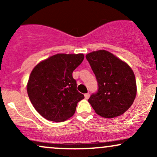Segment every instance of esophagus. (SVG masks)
<instances>
[{
  "instance_id": "obj_1",
  "label": "esophagus",
  "mask_w": 157,
  "mask_h": 157,
  "mask_svg": "<svg viewBox=\"0 0 157 157\" xmlns=\"http://www.w3.org/2000/svg\"><path fill=\"white\" fill-rule=\"evenodd\" d=\"M89 97H90V94H89V93L85 94V99H86V100H88V99L89 98Z\"/></svg>"
}]
</instances>
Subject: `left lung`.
Listing matches in <instances>:
<instances>
[{"mask_svg":"<svg viewBox=\"0 0 157 157\" xmlns=\"http://www.w3.org/2000/svg\"><path fill=\"white\" fill-rule=\"evenodd\" d=\"M86 57L98 82V92L89 99L95 112L105 118L123 114L133 104L137 92L132 68L106 50L90 52Z\"/></svg>","mask_w":157,"mask_h":157,"instance_id":"8db88e82","label":"left lung"}]
</instances>
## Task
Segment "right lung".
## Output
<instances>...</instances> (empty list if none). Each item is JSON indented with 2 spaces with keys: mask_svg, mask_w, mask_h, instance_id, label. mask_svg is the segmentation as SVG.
<instances>
[{
  "mask_svg": "<svg viewBox=\"0 0 157 157\" xmlns=\"http://www.w3.org/2000/svg\"><path fill=\"white\" fill-rule=\"evenodd\" d=\"M83 54H57L38 63L26 85L36 111L49 121L63 122L71 117L84 95L77 90L74 70L82 62Z\"/></svg>",
  "mask_w": 157,
  "mask_h": 157,
  "instance_id": "add662e5",
  "label": "right lung"
}]
</instances>
